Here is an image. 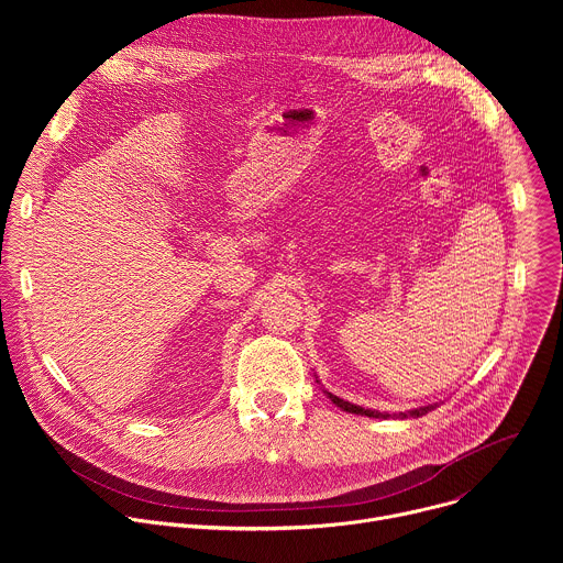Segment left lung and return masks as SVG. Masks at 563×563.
I'll return each mask as SVG.
<instances>
[{
    "label": "left lung",
    "mask_w": 563,
    "mask_h": 563,
    "mask_svg": "<svg viewBox=\"0 0 563 563\" xmlns=\"http://www.w3.org/2000/svg\"><path fill=\"white\" fill-rule=\"evenodd\" d=\"M328 396L334 400V404H336L341 410H345V412H352V415H361V417H372V419H389V417L408 419V417H423V415H428V412H432V410L437 408V404H434V406H426V408H417V410H410L408 415H406V412H400V415H385V412H378V410H365V408H361V406L347 404V400H343V398H339V396H334V394H330V391H328Z\"/></svg>",
    "instance_id": "8db88e82"
}]
</instances>
